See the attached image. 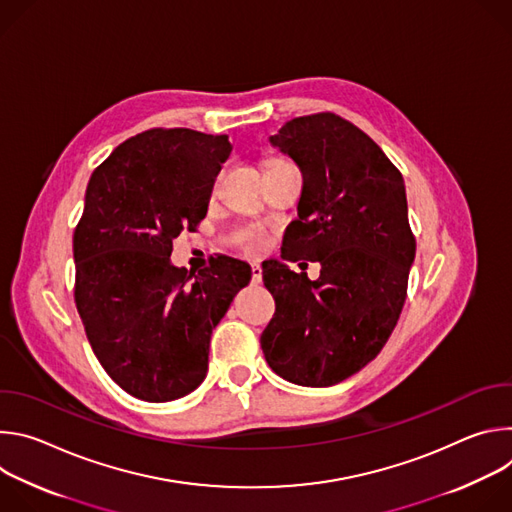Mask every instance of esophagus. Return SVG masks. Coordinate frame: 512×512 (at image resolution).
Listing matches in <instances>:
<instances>
[{
    "label": "esophagus",
    "mask_w": 512,
    "mask_h": 512,
    "mask_svg": "<svg viewBox=\"0 0 512 512\" xmlns=\"http://www.w3.org/2000/svg\"><path fill=\"white\" fill-rule=\"evenodd\" d=\"M251 273H253V283H261V279H263V269H261V265L259 263H251Z\"/></svg>",
    "instance_id": "esophagus-1"
}]
</instances>
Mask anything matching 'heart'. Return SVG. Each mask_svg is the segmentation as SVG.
Wrapping results in <instances>:
<instances>
[{"label": "heart", "mask_w": 512, "mask_h": 512, "mask_svg": "<svg viewBox=\"0 0 512 512\" xmlns=\"http://www.w3.org/2000/svg\"><path fill=\"white\" fill-rule=\"evenodd\" d=\"M218 180H221V174L216 176V180H214L212 188H216V186H218ZM243 245H245V249H247V251L257 253V251H261V249H263V245H265V237H263V233H261L259 229H249V231L243 235Z\"/></svg>", "instance_id": "heart-1"}]
</instances>
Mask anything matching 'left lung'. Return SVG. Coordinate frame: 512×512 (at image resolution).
I'll return each mask as SVG.
<instances>
[{"label": "left lung", "mask_w": 512, "mask_h": 512, "mask_svg": "<svg viewBox=\"0 0 512 512\" xmlns=\"http://www.w3.org/2000/svg\"><path fill=\"white\" fill-rule=\"evenodd\" d=\"M269 141L304 176L283 259L322 269L310 281L281 261L263 263L275 314L261 348L285 381L330 387L367 367L403 310L415 259L405 184L379 145L334 113L291 119Z\"/></svg>", "instance_id": "obj_1"}]
</instances>
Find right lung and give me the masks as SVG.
<instances>
[{
	"instance_id": "1",
	"label": "right lung",
	"mask_w": 512,
	"mask_h": 512,
	"mask_svg": "<svg viewBox=\"0 0 512 512\" xmlns=\"http://www.w3.org/2000/svg\"><path fill=\"white\" fill-rule=\"evenodd\" d=\"M233 145L186 127L129 137L93 172L72 237L75 302L107 375L129 395L166 403L206 377L212 328L251 267L216 257L188 275L172 243L206 216Z\"/></svg>"
}]
</instances>
